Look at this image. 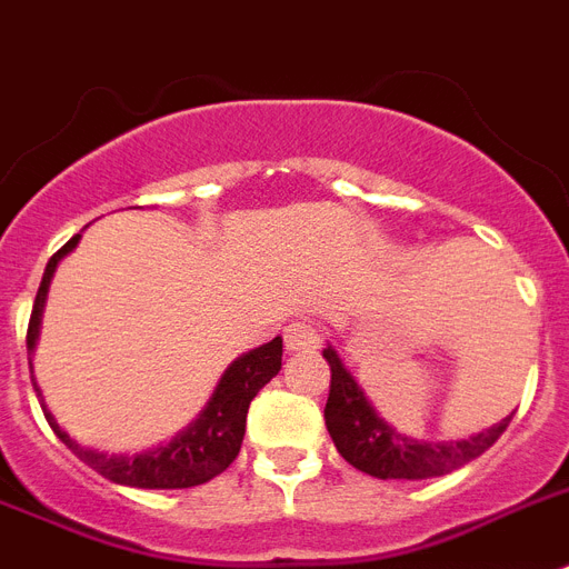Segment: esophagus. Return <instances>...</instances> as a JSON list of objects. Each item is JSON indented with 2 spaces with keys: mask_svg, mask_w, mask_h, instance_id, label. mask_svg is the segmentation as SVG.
Listing matches in <instances>:
<instances>
[{
  "mask_svg": "<svg viewBox=\"0 0 569 569\" xmlns=\"http://www.w3.org/2000/svg\"><path fill=\"white\" fill-rule=\"evenodd\" d=\"M283 343L289 352H315L321 343V329L312 321H292L283 329Z\"/></svg>",
  "mask_w": 569,
  "mask_h": 569,
  "instance_id": "obj_1",
  "label": "esophagus"
}]
</instances>
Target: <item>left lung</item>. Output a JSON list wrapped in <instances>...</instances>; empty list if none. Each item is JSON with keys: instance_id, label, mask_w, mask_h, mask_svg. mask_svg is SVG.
I'll return each mask as SVG.
<instances>
[{"instance_id": "1", "label": "left lung", "mask_w": 569, "mask_h": 569, "mask_svg": "<svg viewBox=\"0 0 569 569\" xmlns=\"http://www.w3.org/2000/svg\"><path fill=\"white\" fill-rule=\"evenodd\" d=\"M323 358L332 373L327 408H323L329 437L343 460L379 480H428V477L460 469L466 462L477 460L486 448L495 446L512 419H500L489 431L460 439V442H419V439L396 433L370 408L367 396L361 393L356 379L343 370L341 358L336 356L332 347L323 350Z\"/></svg>"}]
</instances>
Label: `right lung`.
Returning a JSON list of instances; mask_svg holds the SVG:
<instances>
[{
    "label": "right lung",
    "mask_w": 569,
    "mask_h": 569,
    "mask_svg": "<svg viewBox=\"0 0 569 569\" xmlns=\"http://www.w3.org/2000/svg\"><path fill=\"white\" fill-rule=\"evenodd\" d=\"M78 240L80 233H74V237L51 257L49 266H46L42 283L40 289H37V300H33L31 321H28V352L33 350L37 336H40V315L42 303H46V295H49L51 274H54L60 257L69 254L71 248L78 246ZM280 358H283V338H274V341L262 343L257 350L237 358V361L226 370V376H222V381L217 385V390H213V399L208 402V408L202 410V417L196 419L188 431L179 433L170 446L147 451V455L107 457L100 455V451H89V448L78 446V442L54 422V417H51L46 405H42V413L49 419L51 431L60 437V442H66L86 466H92L98 475H103L107 480H112V483L136 486V489H190V486H202L208 483V480H213V477L222 475V471L237 460L242 437H246L248 405H251V399H254L257 390H260L262 385H269V381L274 379L277 370H280ZM28 365H31V358H28ZM33 388H37V385H33Z\"/></svg>",
    "instance_id": "1"
}]
</instances>
